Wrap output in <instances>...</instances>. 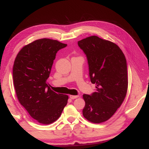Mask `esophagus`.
Returning a JSON list of instances; mask_svg holds the SVG:
<instances>
[{
  "label": "esophagus",
  "mask_w": 149,
  "mask_h": 149,
  "mask_svg": "<svg viewBox=\"0 0 149 149\" xmlns=\"http://www.w3.org/2000/svg\"><path fill=\"white\" fill-rule=\"evenodd\" d=\"M79 97V96H73V95H70V99H72V100H74V99H76V98H77V97Z\"/></svg>",
  "instance_id": "obj_1"
}]
</instances>
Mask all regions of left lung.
<instances>
[{
  "mask_svg": "<svg viewBox=\"0 0 149 149\" xmlns=\"http://www.w3.org/2000/svg\"><path fill=\"white\" fill-rule=\"evenodd\" d=\"M77 44L86 55L91 81L96 84L95 92L83 95V115L91 122L100 123L115 113L127 94V60L118 46L96 36Z\"/></svg>",
  "mask_w": 149,
  "mask_h": 149,
  "instance_id": "8db88e82",
  "label": "left lung"
}]
</instances>
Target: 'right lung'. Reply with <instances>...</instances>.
Instances as JSON below:
<instances>
[{
  "label": "right lung",
  "mask_w": 149,
  "mask_h": 149,
  "mask_svg": "<svg viewBox=\"0 0 149 149\" xmlns=\"http://www.w3.org/2000/svg\"><path fill=\"white\" fill-rule=\"evenodd\" d=\"M67 46L47 38L38 40L22 48L13 66V81L21 104L33 119L48 125L60 116L68 96L57 94L48 86L56 53Z\"/></svg>",
  "instance_id": "obj_1"
}]
</instances>
